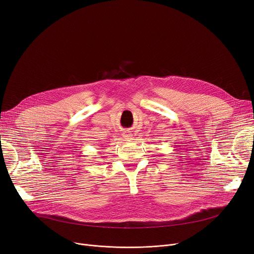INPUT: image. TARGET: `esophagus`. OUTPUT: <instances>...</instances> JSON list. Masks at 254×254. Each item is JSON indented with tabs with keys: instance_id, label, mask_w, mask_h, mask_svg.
<instances>
[{
	"instance_id": "esophagus-1",
	"label": "esophagus",
	"mask_w": 254,
	"mask_h": 254,
	"mask_svg": "<svg viewBox=\"0 0 254 254\" xmlns=\"http://www.w3.org/2000/svg\"><path fill=\"white\" fill-rule=\"evenodd\" d=\"M122 136L125 138V140H131L132 139V133L130 131H124L123 133H122Z\"/></svg>"
}]
</instances>
